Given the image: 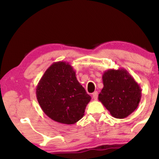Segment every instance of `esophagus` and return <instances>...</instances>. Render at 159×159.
<instances>
[{
  "instance_id": "esophagus-1",
  "label": "esophagus",
  "mask_w": 159,
  "mask_h": 159,
  "mask_svg": "<svg viewBox=\"0 0 159 159\" xmlns=\"http://www.w3.org/2000/svg\"><path fill=\"white\" fill-rule=\"evenodd\" d=\"M98 93L97 91H95V92L93 93V100L96 101V100L98 99Z\"/></svg>"
}]
</instances>
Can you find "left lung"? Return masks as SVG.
I'll return each mask as SVG.
<instances>
[{
  "label": "left lung",
  "instance_id": "left-lung-1",
  "mask_svg": "<svg viewBox=\"0 0 159 159\" xmlns=\"http://www.w3.org/2000/svg\"><path fill=\"white\" fill-rule=\"evenodd\" d=\"M103 88L98 100L116 119L127 117L138 108L141 88L125 69H108L102 76Z\"/></svg>",
  "mask_w": 159,
  "mask_h": 159
}]
</instances>
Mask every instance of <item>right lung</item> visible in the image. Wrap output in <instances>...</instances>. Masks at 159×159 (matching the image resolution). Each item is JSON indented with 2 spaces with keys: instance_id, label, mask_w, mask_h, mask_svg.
<instances>
[{
  "instance_id": "add662e5",
  "label": "right lung",
  "mask_w": 159,
  "mask_h": 159,
  "mask_svg": "<svg viewBox=\"0 0 159 159\" xmlns=\"http://www.w3.org/2000/svg\"><path fill=\"white\" fill-rule=\"evenodd\" d=\"M36 95L49 118L66 125L80 120L91 100L77 80L73 67L66 61L55 62L48 67L37 85Z\"/></svg>"
}]
</instances>
